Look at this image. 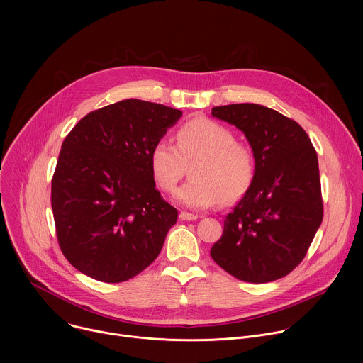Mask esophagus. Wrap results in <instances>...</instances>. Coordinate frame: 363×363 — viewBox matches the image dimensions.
Masks as SVG:
<instances>
[{"label": "esophagus", "mask_w": 363, "mask_h": 363, "mask_svg": "<svg viewBox=\"0 0 363 363\" xmlns=\"http://www.w3.org/2000/svg\"><path fill=\"white\" fill-rule=\"evenodd\" d=\"M179 218H181L182 221H194V220L198 218V216H196V214L186 213V211H181V213H179Z\"/></svg>", "instance_id": "34e87169"}]
</instances>
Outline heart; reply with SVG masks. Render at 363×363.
I'll return each mask as SVG.
<instances>
[{
	"mask_svg": "<svg viewBox=\"0 0 363 363\" xmlns=\"http://www.w3.org/2000/svg\"><path fill=\"white\" fill-rule=\"evenodd\" d=\"M191 164L192 178L175 192V199L194 210L211 208L223 198L238 199L257 169L254 149L237 140L230 128L206 118L185 122L177 132V145L161 138L150 149V175L165 192L175 189Z\"/></svg>",
	"mask_w": 363,
	"mask_h": 363,
	"instance_id": "1",
	"label": "heart"
}]
</instances>
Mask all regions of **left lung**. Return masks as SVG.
Returning <instances> with one entry per match:
<instances>
[{"label":"left lung","instance_id":"8db88e82","mask_svg":"<svg viewBox=\"0 0 363 363\" xmlns=\"http://www.w3.org/2000/svg\"><path fill=\"white\" fill-rule=\"evenodd\" d=\"M235 125L254 149L255 177L224 220L213 260L248 283H269L293 272L323 220L318 153L290 118L254 103L213 108Z\"/></svg>","mask_w":363,"mask_h":363}]
</instances>
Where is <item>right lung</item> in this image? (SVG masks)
Here are the masks:
<instances>
[{
  "mask_svg": "<svg viewBox=\"0 0 363 363\" xmlns=\"http://www.w3.org/2000/svg\"><path fill=\"white\" fill-rule=\"evenodd\" d=\"M181 116L126 99L87 113L63 140L51 208L60 250L83 274L126 281L161 252L178 210L155 188L149 155Z\"/></svg>",
  "mask_w": 363,
  "mask_h": 363,
  "instance_id": "add662e5",
  "label": "right lung"
}]
</instances>
